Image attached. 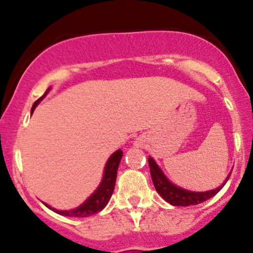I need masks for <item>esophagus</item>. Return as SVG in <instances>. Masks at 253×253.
I'll return each instance as SVG.
<instances>
[{"instance_id": "34e87169", "label": "esophagus", "mask_w": 253, "mask_h": 253, "mask_svg": "<svg viewBox=\"0 0 253 253\" xmlns=\"http://www.w3.org/2000/svg\"><path fill=\"white\" fill-rule=\"evenodd\" d=\"M136 145H138V147H142V145H143V141H142V139H137V141H136Z\"/></svg>"}]
</instances>
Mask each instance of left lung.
<instances>
[{
	"instance_id": "obj_1",
	"label": "left lung",
	"mask_w": 253,
	"mask_h": 253,
	"mask_svg": "<svg viewBox=\"0 0 253 253\" xmlns=\"http://www.w3.org/2000/svg\"><path fill=\"white\" fill-rule=\"evenodd\" d=\"M148 163H149L150 176H152L155 190H157V192L159 193L168 203H170V205L172 206H196L205 202V201L213 197L214 195H216V193L223 188V186L225 185L226 181L229 180V177H230L231 175L229 174L226 180L224 181L223 185L219 186L215 190L207 191V192H192V191L183 190V188H180L177 187V186L172 185V183L168 180L167 176L163 174V171L159 169V167H158L157 163L154 162L153 158H149V159H148Z\"/></svg>"
}]
</instances>
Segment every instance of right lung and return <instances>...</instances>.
<instances>
[{
  "mask_svg": "<svg viewBox=\"0 0 253 253\" xmlns=\"http://www.w3.org/2000/svg\"><path fill=\"white\" fill-rule=\"evenodd\" d=\"M42 96L40 99H38L34 103L32 108V114L34 111V109L37 108V105L39 104V101L42 100ZM122 158V150H117L114 154L109 158L108 163H106L105 167V172H104L103 181H101L100 186L98 187V190L85 201L82 206H79L78 208L71 209V211H57L55 208H51L50 206L45 203V206L47 208L52 209L56 213L61 214V215L65 216H78V218H84V216L93 215V214L98 213L101 209L108 205L109 200H110L112 192H114L115 188V182H116V176H117V169H119V164L121 162Z\"/></svg>",
  "mask_w": 253,
  "mask_h": 253,
  "instance_id": "right-lung-1",
  "label": "right lung"
}]
</instances>
